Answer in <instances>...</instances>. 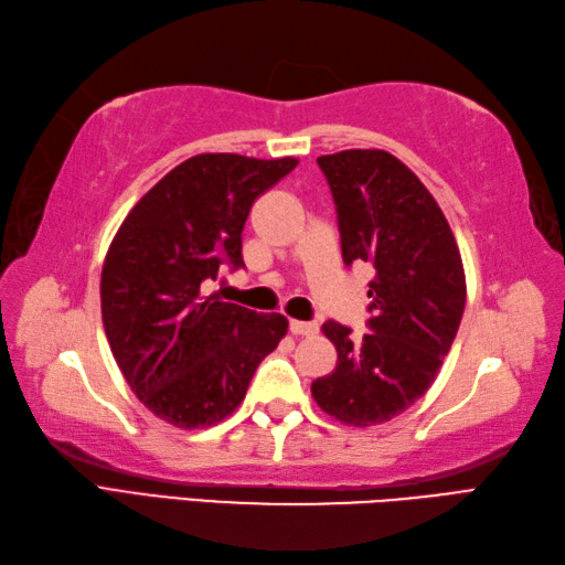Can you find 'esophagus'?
Masks as SVG:
<instances>
[{"label":"esophagus","mask_w":565,"mask_h":565,"mask_svg":"<svg viewBox=\"0 0 565 565\" xmlns=\"http://www.w3.org/2000/svg\"><path fill=\"white\" fill-rule=\"evenodd\" d=\"M290 331L295 333V337H315V333L319 331V324H315V321H297V319H292L290 321Z\"/></svg>","instance_id":"34e87169"}]
</instances>
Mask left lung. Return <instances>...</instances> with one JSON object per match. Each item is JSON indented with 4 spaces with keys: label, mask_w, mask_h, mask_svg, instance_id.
Returning <instances> with one entry per match:
<instances>
[{
    "label": "left lung",
    "mask_w": 565,
    "mask_h": 565,
    "mask_svg": "<svg viewBox=\"0 0 565 565\" xmlns=\"http://www.w3.org/2000/svg\"><path fill=\"white\" fill-rule=\"evenodd\" d=\"M337 204L341 256L367 263V333L324 321L337 367L312 397L349 427H373L409 409L439 375L466 307V273L451 226L431 192L387 151L317 158Z\"/></svg>",
    "instance_id": "obj_1"
}]
</instances>
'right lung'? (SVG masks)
<instances>
[{"mask_svg":"<svg viewBox=\"0 0 565 565\" xmlns=\"http://www.w3.org/2000/svg\"><path fill=\"white\" fill-rule=\"evenodd\" d=\"M295 166L297 158H188L136 202L111 241L99 287L109 347L136 397L172 427L226 419L287 333L282 315L202 297V282L224 266L244 268L250 206Z\"/></svg>","mask_w":565,"mask_h":565,"instance_id":"right-lung-1","label":"right lung"}]
</instances>
